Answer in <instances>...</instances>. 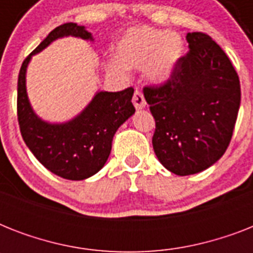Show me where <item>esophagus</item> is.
Returning <instances> with one entry per match:
<instances>
[{"label":"esophagus","instance_id":"34e87169","mask_svg":"<svg viewBox=\"0 0 253 253\" xmlns=\"http://www.w3.org/2000/svg\"><path fill=\"white\" fill-rule=\"evenodd\" d=\"M132 103L136 110H140V109H144L146 107V99H144V95L142 94V91L135 90L134 97H132Z\"/></svg>","mask_w":253,"mask_h":253}]
</instances>
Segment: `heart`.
Listing matches in <instances>:
<instances>
[{
  "label": "heart",
  "mask_w": 253,
  "mask_h": 253,
  "mask_svg": "<svg viewBox=\"0 0 253 253\" xmlns=\"http://www.w3.org/2000/svg\"><path fill=\"white\" fill-rule=\"evenodd\" d=\"M184 39L176 31L140 26L128 30L118 42L116 59L107 63V71L125 79L127 68L144 67L146 77L154 84H163L172 77L184 55Z\"/></svg>",
  "instance_id": "b5f03b06"
}]
</instances>
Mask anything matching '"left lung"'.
Masks as SVG:
<instances>
[{
	"instance_id": "1",
	"label": "left lung",
	"mask_w": 253,
	"mask_h": 253,
	"mask_svg": "<svg viewBox=\"0 0 253 253\" xmlns=\"http://www.w3.org/2000/svg\"><path fill=\"white\" fill-rule=\"evenodd\" d=\"M189 51L160 86H146L159 162L178 176L202 172L227 150L240 106V81L224 51L204 33H188Z\"/></svg>"
}]
</instances>
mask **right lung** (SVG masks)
Instances as JSON below:
<instances>
[{"label":"right lung","mask_w":253,"mask_h":253,"mask_svg":"<svg viewBox=\"0 0 253 253\" xmlns=\"http://www.w3.org/2000/svg\"><path fill=\"white\" fill-rule=\"evenodd\" d=\"M93 41L84 26L64 23L26 57L18 76L17 111L22 138L34 156L45 168L67 180H85L106 163L113 136L121 125L135 113L131 102L134 89L122 91H97L80 114L65 123H48L35 114L26 91V71L31 56L63 37Z\"/></svg>","instance_id":"obj_1"}]
</instances>
